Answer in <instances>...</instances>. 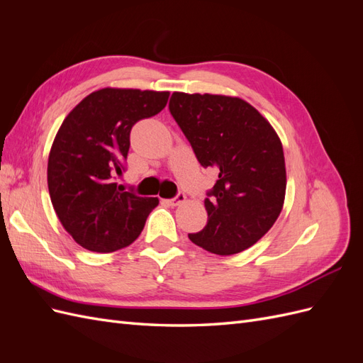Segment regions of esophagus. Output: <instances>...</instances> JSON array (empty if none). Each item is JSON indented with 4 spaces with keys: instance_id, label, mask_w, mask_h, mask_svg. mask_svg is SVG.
I'll return each instance as SVG.
<instances>
[{
    "instance_id": "34e87169",
    "label": "esophagus",
    "mask_w": 363,
    "mask_h": 363,
    "mask_svg": "<svg viewBox=\"0 0 363 363\" xmlns=\"http://www.w3.org/2000/svg\"><path fill=\"white\" fill-rule=\"evenodd\" d=\"M186 201V195H184V192H179L177 195L174 196V199H171V200H168V204H171V206H180L182 203H184Z\"/></svg>"
}]
</instances>
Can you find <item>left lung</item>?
Returning <instances> with one entry per match:
<instances>
[{"label":"left lung","mask_w":363,"mask_h":363,"mask_svg":"<svg viewBox=\"0 0 363 363\" xmlns=\"http://www.w3.org/2000/svg\"><path fill=\"white\" fill-rule=\"evenodd\" d=\"M169 112L203 168L218 180L207 191V224L189 233L195 245L230 256L256 244L279 218L286 168L268 121L240 98L174 92Z\"/></svg>","instance_id":"obj_1"}]
</instances>
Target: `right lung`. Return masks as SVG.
Masks as SVG:
<instances>
[{"instance_id":"right-lung-1","label":"right lung","mask_w":363,"mask_h":363,"mask_svg":"<svg viewBox=\"0 0 363 363\" xmlns=\"http://www.w3.org/2000/svg\"><path fill=\"white\" fill-rule=\"evenodd\" d=\"M169 92L106 89L92 92L65 118L48 157V191L62 225L77 244L112 252L135 242L152 196L125 192L115 183L125 171L130 131L162 112Z\"/></svg>"}]
</instances>
